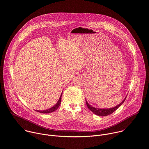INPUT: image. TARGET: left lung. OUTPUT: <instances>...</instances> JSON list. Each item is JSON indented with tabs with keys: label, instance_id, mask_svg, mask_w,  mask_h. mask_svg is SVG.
<instances>
[{
	"label": "left lung",
	"instance_id": "1",
	"mask_svg": "<svg viewBox=\"0 0 149 149\" xmlns=\"http://www.w3.org/2000/svg\"><path fill=\"white\" fill-rule=\"evenodd\" d=\"M126 98V96L125 97V98L124 99L123 101L121 103H120L119 105H118L117 106H116L113 108H107V109H100V108H95V107L90 105L86 101V105H87L88 109L90 111H91L93 113H94L95 115H96L97 116H108V115H111V113H113L118 108H119L121 106V105L125 102Z\"/></svg>",
	"mask_w": 149,
	"mask_h": 149
}]
</instances>
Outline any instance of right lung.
I'll return each instance as SVG.
<instances>
[{"label": "right lung", "instance_id": "obj_1", "mask_svg": "<svg viewBox=\"0 0 149 149\" xmlns=\"http://www.w3.org/2000/svg\"><path fill=\"white\" fill-rule=\"evenodd\" d=\"M61 96H62V93H61V96L59 98L58 102H57V104L56 105H54L53 107L49 108L48 109H46V110H43V111H37V110H36V111L38 112H40V113H49L54 112L55 111H56L58 108V107H60V105L61 104Z\"/></svg>", "mask_w": 149, "mask_h": 149}]
</instances>
